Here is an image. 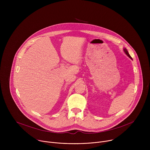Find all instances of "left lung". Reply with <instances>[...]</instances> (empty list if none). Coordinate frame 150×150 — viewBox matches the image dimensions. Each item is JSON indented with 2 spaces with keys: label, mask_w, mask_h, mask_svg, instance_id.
<instances>
[{
  "label": "left lung",
  "mask_w": 150,
  "mask_h": 150,
  "mask_svg": "<svg viewBox=\"0 0 150 150\" xmlns=\"http://www.w3.org/2000/svg\"><path fill=\"white\" fill-rule=\"evenodd\" d=\"M123 50H124V52H125V53L126 54V55L129 57V58H131V59H132V57H131V56L129 55V53H128V52H127V49H123Z\"/></svg>",
  "instance_id": "obj_1"
}]
</instances>
